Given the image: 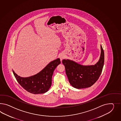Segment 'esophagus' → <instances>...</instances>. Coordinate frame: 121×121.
I'll list each match as a JSON object with an SVG mask.
<instances>
[{
    "instance_id": "1",
    "label": "esophagus",
    "mask_w": 121,
    "mask_h": 121,
    "mask_svg": "<svg viewBox=\"0 0 121 121\" xmlns=\"http://www.w3.org/2000/svg\"><path fill=\"white\" fill-rule=\"evenodd\" d=\"M60 59H61V60L62 61L63 59H64L65 58V56H61L60 57Z\"/></svg>"
}]
</instances>
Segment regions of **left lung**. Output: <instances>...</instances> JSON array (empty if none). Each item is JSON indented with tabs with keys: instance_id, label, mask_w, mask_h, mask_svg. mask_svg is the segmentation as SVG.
<instances>
[{
	"instance_id": "8db88e82",
	"label": "left lung",
	"mask_w": 121,
	"mask_h": 121,
	"mask_svg": "<svg viewBox=\"0 0 121 121\" xmlns=\"http://www.w3.org/2000/svg\"><path fill=\"white\" fill-rule=\"evenodd\" d=\"M99 59L94 65H83L69 59L62 60L69 82L74 88L91 87L98 80L104 65V54L101 45Z\"/></svg>"
}]
</instances>
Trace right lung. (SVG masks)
<instances>
[{
    "mask_svg": "<svg viewBox=\"0 0 121 121\" xmlns=\"http://www.w3.org/2000/svg\"><path fill=\"white\" fill-rule=\"evenodd\" d=\"M60 63V59H56L36 74L27 78L21 77L13 70V72L18 83L27 91L34 94H42L50 88L54 71Z\"/></svg>",
    "mask_w": 121,
    "mask_h": 121,
    "instance_id": "add662e5",
    "label": "right lung"
}]
</instances>
